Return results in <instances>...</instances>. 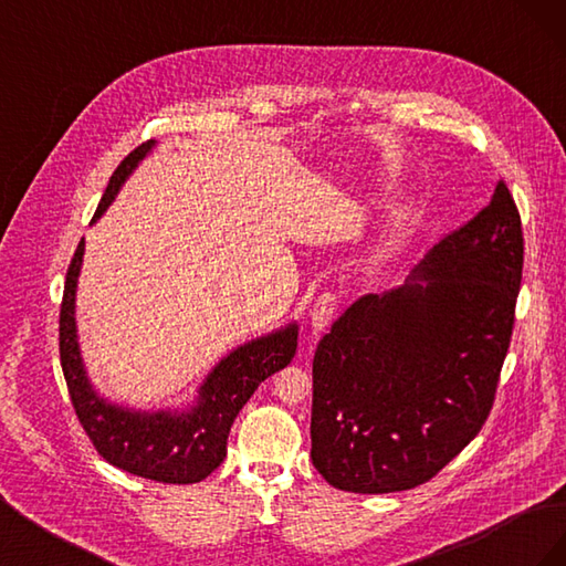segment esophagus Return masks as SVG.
Here are the masks:
<instances>
[{
  "label": "esophagus",
  "instance_id": "34e87169",
  "mask_svg": "<svg viewBox=\"0 0 566 566\" xmlns=\"http://www.w3.org/2000/svg\"><path fill=\"white\" fill-rule=\"evenodd\" d=\"M335 310H337V297L333 293H323V295L316 297L312 312H310V323H312L314 335H318V333L328 328Z\"/></svg>",
  "mask_w": 566,
  "mask_h": 566
}]
</instances>
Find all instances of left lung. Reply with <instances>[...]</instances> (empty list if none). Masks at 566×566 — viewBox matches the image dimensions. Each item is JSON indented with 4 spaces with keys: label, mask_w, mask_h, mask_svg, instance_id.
Segmentation results:
<instances>
[{
    "label": "left lung",
    "mask_w": 566,
    "mask_h": 566,
    "mask_svg": "<svg viewBox=\"0 0 566 566\" xmlns=\"http://www.w3.org/2000/svg\"><path fill=\"white\" fill-rule=\"evenodd\" d=\"M524 238L499 181L491 202L385 295H364L314 354L312 462L352 493L432 479L482 430L515 323Z\"/></svg>",
    "instance_id": "left-lung-1"
}]
</instances>
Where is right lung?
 <instances>
[{
  "instance_id": "1",
  "label": "right lung",
  "mask_w": 566,
  "mask_h": 566,
  "mask_svg": "<svg viewBox=\"0 0 566 566\" xmlns=\"http://www.w3.org/2000/svg\"><path fill=\"white\" fill-rule=\"evenodd\" d=\"M153 148H156V142L150 139L119 163L98 202L92 224L108 210L119 188ZM82 256L84 238L67 266L59 321V349L67 391H71V401L84 432L90 434L96 451L111 465L129 474L163 484L202 482L224 462L231 424L254 389L293 361L297 352V323L281 325L279 331L254 337L229 352L202 380L196 399L184 408L142 410L119 406L96 391L87 368H84L75 323Z\"/></svg>"
}]
</instances>
